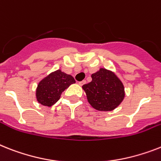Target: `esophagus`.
I'll return each mask as SVG.
<instances>
[{
	"instance_id": "34e87169",
	"label": "esophagus",
	"mask_w": 161,
	"mask_h": 161,
	"mask_svg": "<svg viewBox=\"0 0 161 161\" xmlns=\"http://www.w3.org/2000/svg\"><path fill=\"white\" fill-rule=\"evenodd\" d=\"M86 83V81L85 80H82V81L79 82V85H80V86H84V85H85Z\"/></svg>"
}]
</instances>
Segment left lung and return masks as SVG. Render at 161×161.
Segmentation results:
<instances>
[{"instance_id": "8db88e82", "label": "left lung", "mask_w": 161, "mask_h": 161, "mask_svg": "<svg viewBox=\"0 0 161 161\" xmlns=\"http://www.w3.org/2000/svg\"><path fill=\"white\" fill-rule=\"evenodd\" d=\"M91 77L92 81L82 86L91 106L99 111H112L118 107L124 98V87L116 75L100 68Z\"/></svg>"}]
</instances>
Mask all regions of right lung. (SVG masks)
Wrapping results in <instances>:
<instances>
[{"instance_id":"1","label":"right lung","mask_w":161,"mask_h":161,"mask_svg":"<svg viewBox=\"0 0 161 161\" xmlns=\"http://www.w3.org/2000/svg\"><path fill=\"white\" fill-rule=\"evenodd\" d=\"M75 80L71 75L62 72L61 70L54 71L38 83L36 97L38 103L51 107L59 100L62 93Z\"/></svg>"}]
</instances>
